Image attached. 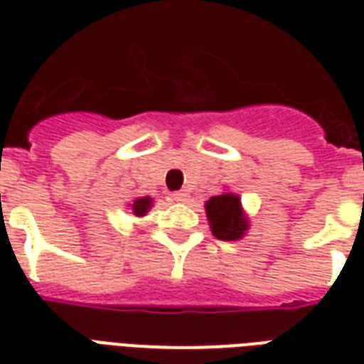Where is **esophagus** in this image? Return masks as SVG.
I'll return each instance as SVG.
<instances>
[{"instance_id":"34e87169","label":"esophagus","mask_w":364,"mask_h":364,"mask_svg":"<svg viewBox=\"0 0 364 364\" xmlns=\"http://www.w3.org/2000/svg\"><path fill=\"white\" fill-rule=\"evenodd\" d=\"M188 198H191V196H188L185 191H179V193L171 194V200H173V202H179V204H185V202H188Z\"/></svg>"}]
</instances>
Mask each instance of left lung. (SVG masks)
<instances>
[{"label": "left lung", "mask_w": 364, "mask_h": 364, "mask_svg": "<svg viewBox=\"0 0 364 364\" xmlns=\"http://www.w3.org/2000/svg\"><path fill=\"white\" fill-rule=\"evenodd\" d=\"M205 215L213 236L223 242H232L245 236L249 217L242 208V198L236 193H223L205 202Z\"/></svg>", "instance_id": "obj_1"}]
</instances>
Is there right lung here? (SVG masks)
Here are the masks:
<instances>
[{
    "label": "right lung",
    "instance_id": "obj_1",
    "mask_svg": "<svg viewBox=\"0 0 364 364\" xmlns=\"http://www.w3.org/2000/svg\"><path fill=\"white\" fill-rule=\"evenodd\" d=\"M128 208H130L132 213L136 217H145L147 215V211L153 208V198H151V196H139V198L134 200Z\"/></svg>",
    "mask_w": 364,
    "mask_h": 364
}]
</instances>
